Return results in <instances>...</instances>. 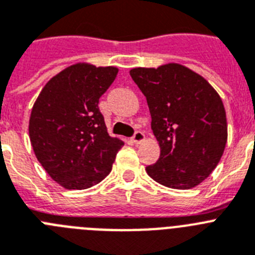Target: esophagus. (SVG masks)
<instances>
[{
  "instance_id": "34e87169",
  "label": "esophagus",
  "mask_w": 255,
  "mask_h": 255,
  "mask_svg": "<svg viewBox=\"0 0 255 255\" xmlns=\"http://www.w3.org/2000/svg\"><path fill=\"white\" fill-rule=\"evenodd\" d=\"M132 141H133L134 143H141L145 141V134L141 132V130H136L133 134V137H132Z\"/></svg>"
}]
</instances>
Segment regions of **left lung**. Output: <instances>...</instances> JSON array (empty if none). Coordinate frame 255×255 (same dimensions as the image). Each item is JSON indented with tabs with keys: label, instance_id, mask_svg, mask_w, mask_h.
Returning <instances> with one entry per match:
<instances>
[{
	"label": "left lung",
	"instance_id": "1",
	"mask_svg": "<svg viewBox=\"0 0 255 255\" xmlns=\"http://www.w3.org/2000/svg\"><path fill=\"white\" fill-rule=\"evenodd\" d=\"M146 97L160 156L146 172L165 187L189 190L210 176L227 142L222 99L200 74L177 63L133 68Z\"/></svg>",
	"mask_w": 255,
	"mask_h": 255
}]
</instances>
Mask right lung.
<instances>
[{"label":"right lung","mask_w":255,"mask_h":255,"mask_svg":"<svg viewBox=\"0 0 255 255\" xmlns=\"http://www.w3.org/2000/svg\"><path fill=\"white\" fill-rule=\"evenodd\" d=\"M118 70L73 64L46 83L33 105L28 128L33 151L64 189L83 190L101 182L125 145L109 136L99 110V100Z\"/></svg>","instance_id":"obj_1"}]
</instances>
